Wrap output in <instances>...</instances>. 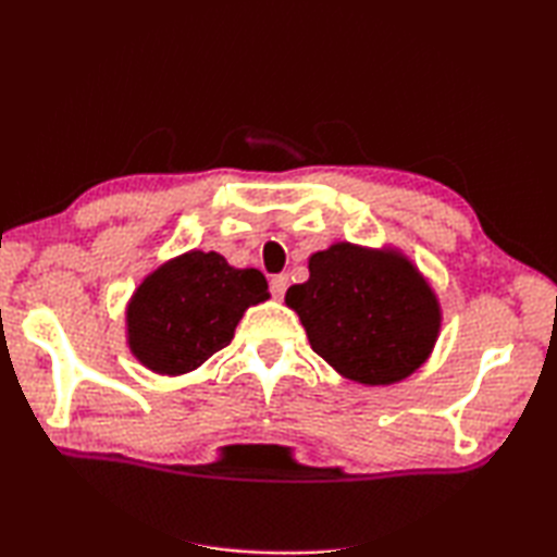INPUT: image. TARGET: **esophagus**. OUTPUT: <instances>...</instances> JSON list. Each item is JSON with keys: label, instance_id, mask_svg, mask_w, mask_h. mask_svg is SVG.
Returning <instances> with one entry per match:
<instances>
[{"label": "esophagus", "instance_id": "esophagus-1", "mask_svg": "<svg viewBox=\"0 0 557 557\" xmlns=\"http://www.w3.org/2000/svg\"><path fill=\"white\" fill-rule=\"evenodd\" d=\"M287 285H289V277H287V275H272V280H270V292L280 299L282 295H285Z\"/></svg>", "mask_w": 557, "mask_h": 557}]
</instances>
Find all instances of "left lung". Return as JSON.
Segmentation results:
<instances>
[{
  "instance_id": "8db88e82",
  "label": "left lung",
  "mask_w": 557,
  "mask_h": 557,
  "mask_svg": "<svg viewBox=\"0 0 557 557\" xmlns=\"http://www.w3.org/2000/svg\"><path fill=\"white\" fill-rule=\"evenodd\" d=\"M314 354L363 385H391L428 361L440 334L435 292L398 250L336 243L309 258V280L292 285Z\"/></svg>"
}]
</instances>
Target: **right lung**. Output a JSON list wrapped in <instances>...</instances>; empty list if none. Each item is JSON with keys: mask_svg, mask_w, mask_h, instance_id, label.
I'll return each mask as SVG.
<instances>
[{"mask_svg": "<svg viewBox=\"0 0 557 557\" xmlns=\"http://www.w3.org/2000/svg\"><path fill=\"white\" fill-rule=\"evenodd\" d=\"M268 297L260 270H235L219 252H184L132 295L129 351L154 373H188L228 346L245 309Z\"/></svg>", "mask_w": 557, "mask_h": 557, "instance_id": "1", "label": "right lung"}]
</instances>
